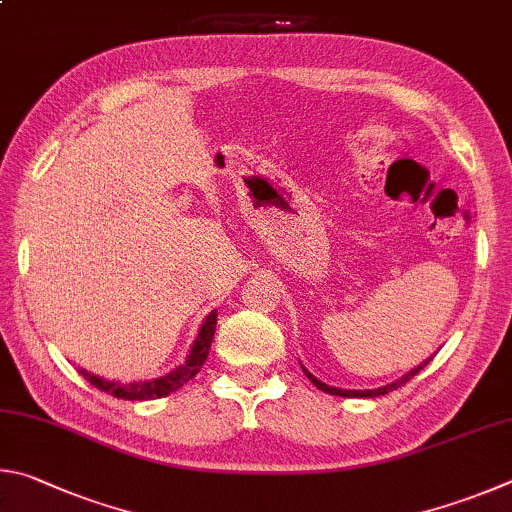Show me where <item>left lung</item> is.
Instances as JSON below:
<instances>
[{"label": "left lung", "mask_w": 512, "mask_h": 512, "mask_svg": "<svg viewBox=\"0 0 512 512\" xmlns=\"http://www.w3.org/2000/svg\"><path fill=\"white\" fill-rule=\"evenodd\" d=\"M429 360H432V357H429ZM429 360H425L423 364L416 366V369H411L409 373L402 375L400 380H396V382L387 384V387H380V389H364V391H360V389L355 391V389H337V387H328V384H324V382H321V380H317L315 375L308 373L306 369H303V371H306L308 380H310L312 384H315L317 389H321V391H324V393H330V396H342V398H378V396H384V393H389V391H396L398 387H402V384H407L411 378H414V375H418L420 371L425 369V366L429 364Z\"/></svg>", "instance_id": "1"}]
</instances>
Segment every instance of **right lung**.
Here are the masks:
<instances>
[{
  "mask_svg": "<svg viewBox=\"0 0 512 512\" xmlns=\"http://www.w3.org/2000/svg\"><path fill=\"white\" fill-rule=\"evenodd\" d=\"M215 324H218V312H211L209 317L204 319V324L200 326V333H197L195 342L188 351V357L184 364H179L177 369H173L166 375L155 380H143V382H119V380H105L98 378V375L89 373L85 369H78V373L83 378L94 384L96 389H101L105 393H110L114 398L121 400H155V398H166L170 393L182 389L188 380H193L197 373L206 362V355H209V348L213 342V333H215Z\"/></svg>",
  "mask_w": 512,
  "mask_h": 512,
  "instance_id": "obj_1",
  "label": "right lung"
}]
</instances>
